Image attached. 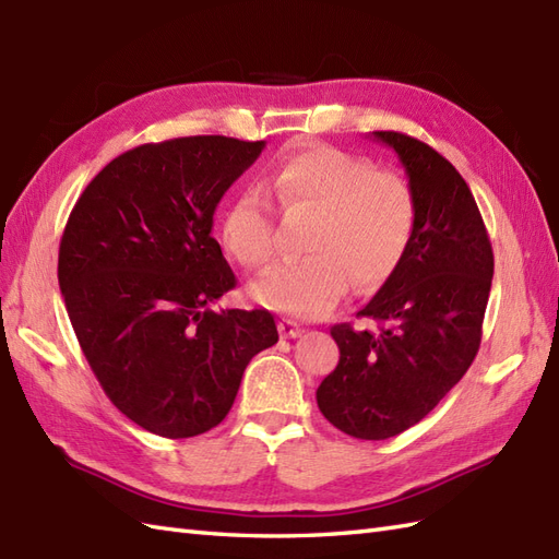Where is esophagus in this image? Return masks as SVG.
<instances>
[{
	"label": "esophagus",
	"instance_id": "34e87169",
	"mask_svg": "<svg viewBox=\"0 0 559 559\" xmlns=\"http://www.w3.org/2000/svg\"><path fill=\"white\" fill-rule=\"evenodd\" d=\"M277 326H280V334H282L284 338H296V336L304 334V326L298 324L296 320H289V318H282Z\"/></svg>",
	"mask_w": 559,
	"mask_h": 559
}]
</instances>
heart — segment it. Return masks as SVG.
I'll return each mask as SVG.
<instances>
[{
    "instance_id": "b5f03b06",
    "label": "heart",
    "mask_w": 559,
    "mask_h": 559,
    "mask_svg": "<svg viewBox=\"0 0 559 559\" xmlns=\"http://www.w3.org/2000/svg\"><path fill=\"white\" fill-rule=\"evenodd\" d=\"M263 187L287 215H312L301 261L263 272L251 284L261 306L301 318H322L353 287L374 292L396 272L411 247L417 199L393 170L330 144L294 146ZM221 237L241 265L263 267L277 251V225L258 189H243L223 213Z\"/></svg>"
}]
</instances>
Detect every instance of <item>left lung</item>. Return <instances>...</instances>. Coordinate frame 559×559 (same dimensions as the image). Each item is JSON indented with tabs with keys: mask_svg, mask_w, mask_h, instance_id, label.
Returning <instances> with one entry per match:
<instances>
[{
	"mask_svg": "<svg viewBox=\"0 0 559 559\" xmlns=\"http://www.w3.org/2000/svg\"><path fill=\"white\" fill-rule=\"evenodd\" d=\"M399 154L417 199L401 265L358 318L332 326L336 370L318 389L320 413L353 439L384 441L429 415L469 370L481 344L493 249L467 182L437 148L377 130Z\"/></svg>",
	"mask_w": 559,
	"mask_h": 559,
	"instance_id": "left-lung-1",
	"label": "left lung"
}]
</instances>
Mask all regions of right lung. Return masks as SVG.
<instances>
[{"mask_svg": "<svg viewBox=\"0 0 559 559\" xmlns=\"http://www.w3.org/2000/svg\"><path fill=\"white\" fill-rule=\"evenodd\" d=\"M263 146L223 134L134 146L68 215L59 287L78 344L118 411L163 439L221 425L251 358L280 338L265 308H209L237 287L215 206Z\"/></svg>", "mask_w": 559, "mask_h": 559, "instance_id": "1", "label": "right lung"}]
</instances>
